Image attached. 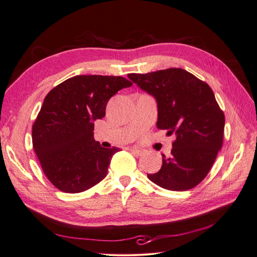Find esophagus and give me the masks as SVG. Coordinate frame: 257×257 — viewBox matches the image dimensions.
<instances>
[{
	"label": "esophagus",
	"instance_id": "34e87169",
	"mask_svg": "<svg viewBox=\"0 0 257 257\" xmlns=\"http://www.w3.org/2000/svg\"><path fill=\"white\" fill-rule=\"evenodd\" d=\"M130 151L133 153V154H135V155H138V157H141V155H143V153H144L142 150L136 149V148H131Z\"/></svg>",
	"mask_w": 257,
	"mask_h": 257
}]
</instances>
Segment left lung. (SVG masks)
<instances>
[{
  "instance_id": "8db88e82",
  "label": "left lung",
  "mask_w": 257,
  "mask_h": 257,
  "mask_svg": "<svg viewBox=\"0 0 257 257\" xmlns=\"http://www.w3.org/2000/svg\"><path fill=\"white\" fill-rule=\"evenodd\" d=\"M127 77L157 100L158 128L176 135L172 155L163 154L161 169L148 178L170 191L196 186L211 169L223 144L225 116L213 91L182 68Z\"/></svg>"
}]
</instances>
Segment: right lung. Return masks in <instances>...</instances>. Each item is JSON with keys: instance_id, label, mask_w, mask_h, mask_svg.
<instances>
[{"instance_id": "obj_1", "label": "right lung", "mask_w": 257, "mask_h": 257, "mask_svg": "<svg viewBox=\"0 0 257 257\" xmlns=\"http://www.w3.org/2000/svg\"><path fill=\"white\" fill-rule=\"evenodd\" d=\"M132 84L120 76L79 75L45 97L32 127V142L46 177L57 189L80 193L107 176L119 149H107L94 141L93 122L104 118L111 96Z\"/></svg>"}]
</instances>
